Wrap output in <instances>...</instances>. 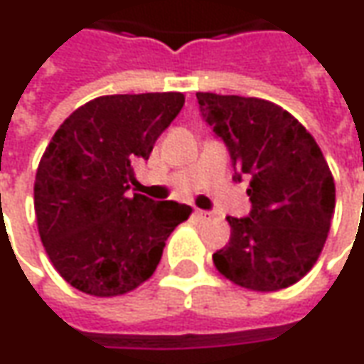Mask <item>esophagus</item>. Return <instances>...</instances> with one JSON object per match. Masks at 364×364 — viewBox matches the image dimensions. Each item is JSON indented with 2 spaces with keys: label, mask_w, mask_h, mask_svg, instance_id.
Listing matches in <instances>:
<instances>
[{
  "label": "esophagus",
  "mask_w": 364,
  "mask_h": 364,
  "mask_svg": "<svg viewBox=\"0 0 364 364\" xmlns=\"http://www.w3.org/2000/svg\"><path fill=\"white\" fill-rule=\"evenodd\" d=\"M195 218H197V220H208V218H210V213H206V210H195Z\"/></svg>",
  "instance_id": "obj_1"
}]
</instances>
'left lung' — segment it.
I'll list each match as a JSON object with an SVG mask.
<instances>
[{"label": "left lung", "mask_w": 364, "mask_h": 364, "mask_svg": "<svg viewBox=\"0 0 364 364\" xmlns=\"http://www.w3.org/2000/svg\"><path fill=\"white\" fill-rule=\"evenodd\" d=\"M214 134L228 146L236 179L250 175L252 213L228 216L232 236L216 269L240 287L274 292L298 282L328 237L336 183L314 136L289 111L257 97L197 93Z\"/></svg>", "instance_id": "1"}]
</instances>
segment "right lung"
<instances>
[{
  "label": "right lung",
  "instance_id": "1",
  "mask_svg": "<svg viewBox=\"0 0 364 364\" xmlns=\"http://www.w3.org/2000/svg\"><path fill=\"white\" fill-rule=\"evenodd\" d=\"M185 105V95H103L68 117L46 146L35 179L38 234L74 289L127 294L158 267L166 240L193 213L175 200L128 197L134 166Z\"/></svg>",
  "mask_w": 364,
  "mask_h": 364
}]
</instances>
